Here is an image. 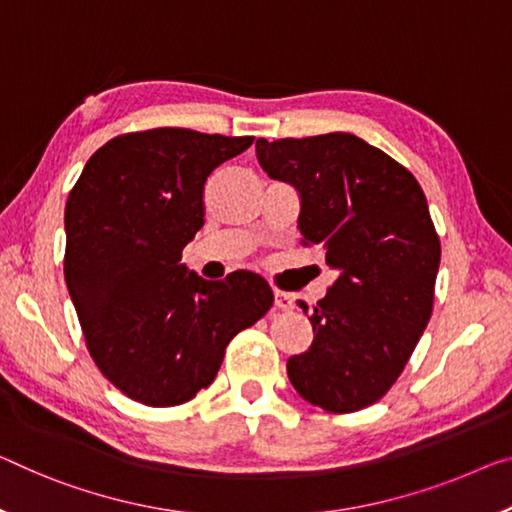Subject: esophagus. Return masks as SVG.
<instances>
[{
  "instance_id": "obj_1",
  "label": "esophagus",
  "mask_w": 512,
  "mask_h": 512,
  "mask_svg": "<svg viewBox=\"0 0 512 512\" xmlns=\"http://www.w3.org/2000/svg\"><path fill=\"white\" fill-rule=\"evenodd\" d=\"M274 306L283 311L293 309V297H290L288 293H283V290H274Z\"/></svg>"
}]
</instances>
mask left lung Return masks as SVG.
<instances>
[{"mask_svg": "<svg viewBox=\"0 0 512 512\" xmlns=\"http://www.w3.org/2000/svg\"><path fill=\"white\" fill-rule=\"evenodd\" d=\"M274 180L293 185L304 245L338 272L309 313L313 343L288 359L304 400L345 414L373 405L403 373L432 313L439 238L416 178L350 132L256 141Z\"/></svg>", "mask_w": 512, "mask_h": 512, "instance_id": "1", "label": "left lung"}]
</instances>
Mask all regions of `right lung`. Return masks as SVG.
I'll list each match as a JSON object with an SVG mask.
<instances>
[{
  "label": "right lung",
  "mask_w": 512,
  "mask_h": 512,
  "mask_svg": "<svg viewBox=\"0 0 512 512\" xmlns=\"http://www.w3.org/2000/svg\"><path fill=\"white\" fill-rule=\"evenodd\" d=\"M254 137L157 128L98 148L66 201L64 274L93 361L148 407L187 403L231 338L272 306L254 272L206 281L183 249L203 226V185Z\"/></svg>",
  "instance_id": "right-lung-1"
}]
</instances>
